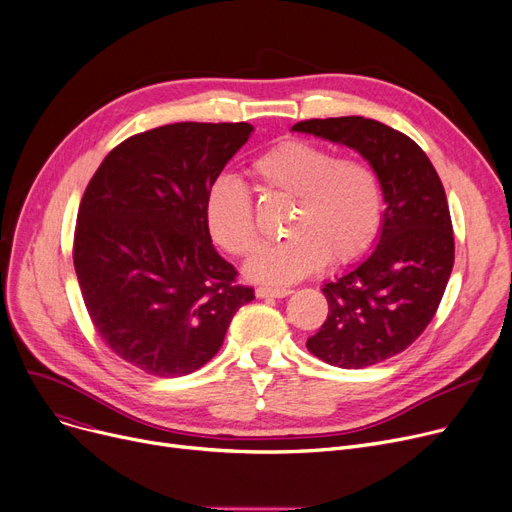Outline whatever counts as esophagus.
<instances>
[{
    "instance_id": "esophagus-1",
    "label": "esophagus",
    "mask_w": 512,
    "mask_h": 512,
    "mask_svg": "<svg viewBox=\"0 0 512 512\" xmlns=\"http://www.w3.org/2000/svg\"><path fill=\"white\" fill-rule=\"evenodd\" d=\"M255 294L259 299H284L290 294L288 288H274V286H259L255 290Z\"/></svg>"
}]
</instances>
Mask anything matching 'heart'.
Wrapping results in <instances>:
<instances>
[{"instance_id": "b5f03b06", "label": "heart", "mask_w": 512, "mask_h": 512, "mask_svg": "<svg viewBox=\"0 0 512 512\" xmlns=\"http://www.w3.org/2000/svg\"><path fill=\"white\" fill-rule=\"evenodd\" d=\"M251 174L267 195L292 199L286 238L259 247L245 265L253 282L292 284L326 265L359 259L382 226L380 178L365 161L336 157L303 139H286L261 153ZM205 224L230 255H249L257 240L255 203L249 188L232 176L213 178L205 191Z\"/></svg>"}]
</instances>
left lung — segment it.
Returning <instances> with one entry per match:
<instances>
[{
	"label": "left lung",
	"mask_w": 512,
	"mask_h": 512,
	"mask_svg": "<svg viewBox=\"0 0 512 512\" xmlns=\"http://www.w3.org/2000/svg\"><path fill=\"white\" fill-rule=\"evenodd\" d=\"M292 130L359 151L380 178L384 220L375 249L328 282V317L309 353L342 369L382 363L411 346L434 319L454 263L442 180L423 149L378 120H303Z\"/></svg>",
	"instance_id": "obj_1"
}]
</instances>
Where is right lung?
Returning <instances> with one entry per match:
<instances>
[{
	"instance_id": "right-lung-1",
	"label": "right lung",
	"mask_w": 512,
	"mask_h": 512,
	"mask_svg": "<svg viewBox=\"0 0 512 512\" xmlns=\"http://www.w3.org/2000/svg\"><path fill=\"white\" fill-rule=\"evenodd\" d=\"M247 122H178L120 143L78 207L74 270L101 340L126 363L178 378L220 351L255 299L211 245L205 191L251 137Z\"/></svg>"
}]
</instances>
